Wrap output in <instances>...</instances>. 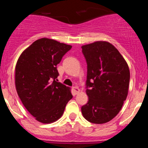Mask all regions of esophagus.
<instances>
[{"label":"esophagus","instance_id":"esophagus-1","mask_svg":"<svg viewBox=\"0 0 148 148\" xmlns=\"http://www.w3.org/2000/svg\"><path fill=\"white\" fill-rule=\"evenodd\" d=\"M73 91L75 92V94H78V92H80V89L78 88V87H73Z\"/></svg>","mask_w":148,"mask_h":148}]
</instances>
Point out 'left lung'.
Masks as SVG:
<instances>
[{"mask_svg": "<svg viewBox=\"0 0 148 148\" xmlns=\"http://www.w3.org/2000/svg\"><path fill=\"white\" fill-rule=\"evenodd\" d=\"M87 64V87L89 101L82 106L85 119L104 124L119 113L128 94L130 70L114 46L99 40L82 47Z\"/></svg>", "mask_w": 148, "mask_h": 148, "instance_id": "left-lung-1", "label": "left lung"}]
</instances>
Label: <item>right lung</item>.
<instances>
[{"instance_id": "obj_1", "label": "right lung", "mask_w": 148, "mask_h": 148, "mask_svg": "<svg viewBox=\"0 0 148 148\" xmlns=\"http://www.w3.org/2000/svg\"><path fill=\"white\" fill-rule=\"evenodd\" d=\"M71 48V45L42 38L18 58L15 88L22 104L39 122L50 124L59 119L73 98L70 87L55 80L58 76L56 66Z\"/></svg>"}]
</instances>
